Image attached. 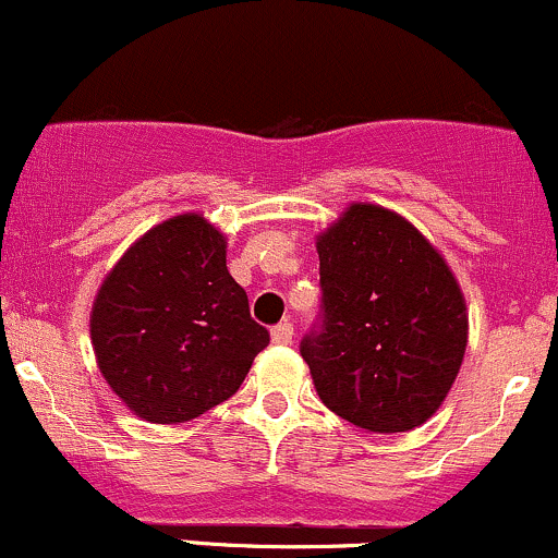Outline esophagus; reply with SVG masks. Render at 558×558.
<instances>
[{
    "instance_id": "esophagus-1",
    "label": "esophagus",
    "mask_w": 558,
    "mask_h": 558,
    "mask_svg": "<svg viewBox=\"0 0 558 558\" xmlns=\"http://www.w3.org/2000/svg\"><path fill=\"white\" fill-rule=\"evenodd\" d=\"M291 339H293V326H291L289 320L278 323V326L272 328V341H275V344H291Z\"/></svg>"
}]
</instances>
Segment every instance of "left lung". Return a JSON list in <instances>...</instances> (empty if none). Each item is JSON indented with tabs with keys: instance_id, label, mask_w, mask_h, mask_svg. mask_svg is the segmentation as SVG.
<instances>
[{
	"instance_id": "8db88e82",
	"label": "left lung",
	"mask_w": 558,
	"mask_h": 558,
	"mask_svg": "<svg viewBox=\"0 0 558 558\" xmlns=\"http://www.w3.org/2000/svg\"><path fill=\"white\" fill-rule=\"evenodd\" d=\"M320 320L302 339L326 408L378 434L437 413L461 371L469 312L448 262L400 214L352 204L317 235Z\"/></svg>"
}]
</instances>
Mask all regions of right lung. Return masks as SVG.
<instances>
[{"instance_id": "add662e5", "label": "right lung", "mask_w": 558, "mask_h": 558, "mask_svg": "<svg viewBox=\"0 0 558 558\" xmlns=\"http://www.w3.org/2000/svg\"><path fill=\"white\" fill-rule=\"evenodd\" d=\"M201 214L145 232L108 272L89 333L108 387L150 424H185L238 391L269 344Z\"/></svg>"}]
</instances>
